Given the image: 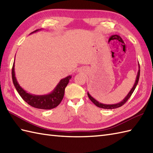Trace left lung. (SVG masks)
<instances>
[{"instance_id": "8db88e82", "label": "left lung", "mask_w": 153, "mask_h": 153, "mask_svg": "<svg viewBox=\"0 0 153 153\" xmlns=\"http://www.w3.org/2000/svg\"><path fill=\"white\" fill-rule=\"evenodd\" d=\"M139 76H140V66H139V71H138V73H137V78H136L135 80V82L134 83V86H133L132 89H131L130 91L129 92V93L128 94V95H127L125 99H123L122 101H121L119 103H117V104H114V105H105V104H102V103H100L99 102L97 101V100H95V99L92 97L90 95V94L89 93H87V95H88L89 99L91 100V101L95 104V105L99 107V108H105V109H114V108H119V107L123 106L124 104L127 102V100H128L129 98H130V97L131 96L132 93H134V90L135 89L136 86H137L138 82H139Z\"/></svg>"}]
</instances>
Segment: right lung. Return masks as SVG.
I'll return each instance as SVG.
<instances>
[{
    "instance_id": "right-lung-1",
    "label": "right lung",
    "mask_w": 153,
    "mask_h": 153,
    "mask_svg": "<svg viewBox=\"0 0 153 153\" xmlns=\"http://www.w3.org/2000/svg\"><path fill=\"white\" fill-rule=\"evenodd\" d=\"M39 30H37L32 32L31 33L36 32ZM12 77L13 83L15 86L16 89L17 90L19 95L21 96L22 98L26 102L28 105L34 107L36 108L48 110L54 108L56 107L62 100L63 99L65 88L69 83L70 79L71 78V76H69L65 78L61 79L58 83L57 86L51 93L45 95H31L25 91L19 86V83L17 82V79L15 76L14 71V62L13 64L12 69Z\"/></svg>"
}]
</instances>
